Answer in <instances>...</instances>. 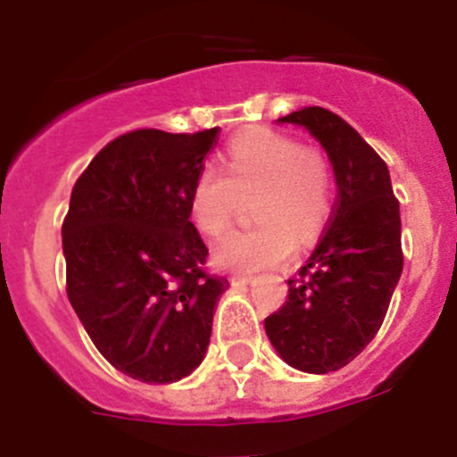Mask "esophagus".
<instances>
[{"label": "esophagus", "instance_id": "1", "mask_svg": "<svg viewBox=\"0 0 457 457\" xmlns=\"http://www.w3.org/2000/svg\"><path fill=\"white\" fill-rule=\"evenodd\" d=\"M231 284L233 286H245V284H249V281H252L253 278V274H249V272H231Z\"/></svg>", "mask_w": 457, "mask_h": 457}]
</instances>
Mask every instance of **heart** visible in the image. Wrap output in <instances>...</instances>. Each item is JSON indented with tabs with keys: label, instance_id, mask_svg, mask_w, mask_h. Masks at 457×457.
I'll return each instance as SVG.
<instances>
[{
	"label": "heart",
	"instance_id": "obj_1",
	"mask_svg": "<svg viewBox=\"0 0 457 457\" xmlns=\"http://www.w3.org/2000/svg\"><path fill=\"white\" fill-rule=\"evenodd\" d=\"M249 231H233L212 249L221 270L256 272L286 263L302 242L322 231L332 208V176L320 153L272 130H247L226 148V173L204 167L194 179L189 210L204 236L215 237L231 224L240 196L256 194Z\"/></svg>",
	"mask_w": 457,
	"mask_h": 457
}]
</instances>
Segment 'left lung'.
I'll list each match as a JSON object with an SVG mask.
<instances>
[{
	"instance_id": "8db88e82",
	"label": "left lung",
	"mask_w": 457,
	"mask_h": 457,
	"mask_svg": "<svg viewBox=\"0 0 457 457\" xmlns=\"http://www.w3.org/2000/svg\"><path fill=\"white\" fill-rule=\"evenodd\" d=\"M277 123L300 125L327 153L337 205L318 247L288 278V300L265 318L286 364L325 375L373 341L403 272L401 208L389 169L353 125L329 109L304 107Z\"/></svg>"
}]
</instances>
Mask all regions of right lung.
Segmentation results:
<instances>
[{"label":"right lung","mask_w":457,"mask_h":457,"mask_svg":"<svg viewBox=\"0 0 457 457\" xmlns=\"http://www.w3.org/2000/svg\"><path fill=\"white\" fill-rule=\"evenodd\" d=\"M217 132L135 130L93 157L62 226L68 300L109 364L146 385L199 369L224 277L189 221L194 179Z\"/></svg>","instance_id":"obj_1"}]
</instances>
